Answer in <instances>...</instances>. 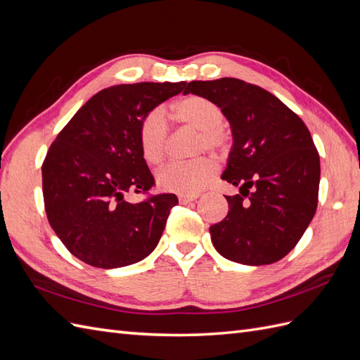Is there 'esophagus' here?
Instances as JSON below:
<instances>
[{"label": "esophagus", "mask_w": 360, "mask_h": 360, "mask_svg": "<svg viewBox=\"0 0 360 360\" xmlns=\"http://www.w3.org/2000/svg\"><path fill=\"white\" fill-rule=\"evenodd\" d=\"M198 198H199L198 195H191V196H184V195H181V196H179V202H181V204H190V202L196 200Z\"/></svg>", "instance_id": "esophagus-1"}]
</instances>
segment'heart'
<instances>
[{
  "instance_id": "b5f03b06",
  "label": "heart",
  "mask_w": 360,
  "mask_h": 360,
  "mask_svg": "<svg viewBox=\"0 0 360 360\" xmlns=\"http://www.w3.org/2000/svg\"><path fill=\"white\" fill-rule=\"evenodd\" d=\"M173 112L179 123L200 132L198 150H225L228 138L220 129L224 122V114L222 109L213 101L200 96H188L174 105ZM167 135V122H165L161 110H152L150 114L143 118L140 126V144L147 162L156 165L164 160ZM216 169V162L211 158H198L182 164H170L156 173V184L165 191L179 193L184 196L198 195L213 179Z\"/></svg>"
}]
</instances>
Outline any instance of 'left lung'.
I'll list each match as a JSON object with an SVG mask.
<instances>
[{"label":"left lung","instance_id":"1","mask_svg":"<svg viewBox=\"0 0 360 360\" xmlns=\"http://www.w3.org/2000/svg\"><path fill=\"white\" fill-rule=\"evenodd\" d=\"M188 92L222 109L233 135L220 178L238 195L225 196L226 217L210 226L216 251L248 266L281 260L318 205L321 165L309 129L280 98L243 80H193Z\"/></svg>","mask_w":360,"mask_h":360}]
</instances>
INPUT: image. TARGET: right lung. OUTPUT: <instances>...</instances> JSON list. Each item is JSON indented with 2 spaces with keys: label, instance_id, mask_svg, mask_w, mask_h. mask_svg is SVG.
I'll return each instance as SVG.
<instances>
[{
  "label": "right lung",
  "instance_id": "right-lung-1",
  "mask_svg": "<svg viewBox=\"0 0 360 360\" xmlns=\"http://www.w3.org/2000/svg\"><path fill=\"white\" fill-rule=\"evenodd\" d=\"M186 82H143L97 92L75 114L42 164L45 213L67 250L101 269L141 262L158 245L174 195L140 204L127 191L153 186L140 144L143 118Z\"/></svg>",
  "mask_w": 360,
  "mask_h": 360
}]
</instances>
